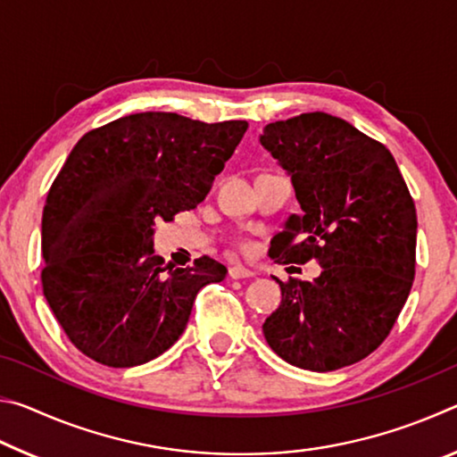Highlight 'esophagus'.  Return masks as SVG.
Listing matches in <instances>:
<instances>
[{"label": "esophagus", "mask_w": 457, "mask_h": 457, "mask_svg": "<svg viewBox=\"0 0 457 457\" xmlns=\"http://www.w3.org/2000/svg\"><path fill=\"white\" fill-rule=\"evenodd\" d=\"M253 272L252 270H247L244 266H231L229 268V278H234V280H242V278H252Z\"/></svg>", "instance_id": "1"}]
</instances>
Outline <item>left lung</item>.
Masks as SVG:
<instances>
[{
  "mask_svg": "<svg viewBox=\"0 0 457 457\" xmlns=\"http://www.w3.org/2000/svg\"><path fill=\"white\" fill-rule=\"evenodd\" d=\"M260 143L290 175L303 210L284 221L272 258L322 268L312 282L276 278L282 303L262 330L294 367H349L383 343L411 290L415 204L389 149L332 114L270 122Z\"/></svg>",
  "mask_w": 457,
  "mask_h": 457,
  "instance_id": "8db88e82",
  "label": "left lung"
}]
</instances>
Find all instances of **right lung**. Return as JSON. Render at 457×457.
I'll return each instance as SVG.
<instances>
[{"instance_id": "1", "label": "right lung", "mask_w": 457, "mask_h": 457, "mask_svg": "<svg viewBox=\"0 0 457 457\" xmlns=\"http://www.w3.org/2000/svg\"><path fill=\"white\" fill-rule=\"evenodd\" d=\"M245 129L137 112L76 143L46 199L42 286L87 357L117 369L153 361L183 335L197 292L226 278L207 256L163 266L153 228L205 199Z\"/></svg>"}]
</instances>
